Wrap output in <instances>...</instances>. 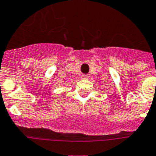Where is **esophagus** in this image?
<instances>
[{
	"mask_svg": "<svg viewBox=\"0 0 156 156\" xmlns=\"http://www.w3.org/2000/svg\"><path fill=\"white\" fill-rule=\"evenodd\" d=\"M89 75H87V74H84V75H82V76H81V78H82V79H88V78H89Z\"/></svg>",
	"mask_w": 156,
	"mask_h": 156,
	"instance_id": "1",
	"label": "esophagus"
}]
</instances>
